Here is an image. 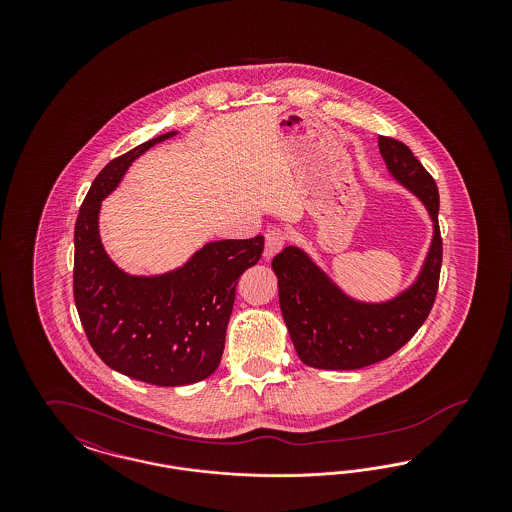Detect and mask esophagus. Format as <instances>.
I'll list each match as a JSON object with an SVG mask.
<instances>
[{
    "mask_svg": "<svg viewBox=\"0 0 512 512\" xmlns=\"http://www.w3.org/2000/svg\"><path fill=\"white\" fill-rule=\"evenodd\" d=\"M286 232H282V230H278V228H272V230H268L267 234H265V259L270 261L282 247L286 244Z\"/></svg>",
    "mask_w": 512,
    "mask_h": 512,
    "instance_id": "obj_1",
    "label": "esophagus"
}]
</instances>
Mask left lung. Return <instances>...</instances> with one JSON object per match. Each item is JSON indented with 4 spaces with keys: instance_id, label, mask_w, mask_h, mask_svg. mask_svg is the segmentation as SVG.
<instances>
[{
    "instance_id": "obj_1",
    "label": "left lung",
    "mask_w": 512,
    "mask_h": 512,
    "mask_svg": "<svg viewBox=\"0 0 512 512\" xmlns=\"http://www.w3.org/2000/svg\"><path fill=\"white\" fill-rule=\"evenodd\" d=\"M378 147L391 178L426 207L434 228L432 242L413 284L384 301H363L343 292L297 245L284 247L272 259L293 347L313 368L355 370L388 359L424 324L438 293V186L405 144L380 136Z\"/></svg>"
}]
</instances>
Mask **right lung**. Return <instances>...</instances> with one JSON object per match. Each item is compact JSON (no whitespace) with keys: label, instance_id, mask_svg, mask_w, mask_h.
I'll use <instances>...</instances> for the list:
<instances>
[{"label":"right lung","instance_id":"right-lung-1","mask_svg":"<svg viewBox=\"0 0 512 512\" xmlns=\"http://www.w3.org/2000/svg\"><path fill=\"white\" fill-rule=\"evenodd\" d=\"M176 134L113 159L96 176L74 226V303L90 345L113 370L165 388L195 384L217 370L236 284L265 247L263 236L209 242L182 267L151 276L128 274L107 255L101 201L140 155Z\"/></svg>","mask_w":512,"mask_h":512}]
</instances>
